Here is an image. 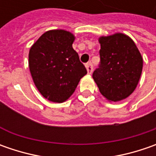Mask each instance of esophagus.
Returning a JSON list of instances; mask_svg holds the SVG:
<instances>
[{
    "label": "esophagus",
    "mask_w": 156,
    "mask_h": 156,
    "mask_svg": "<svg viewBox=\"0 0 156 156\" xmlns=\"http://www.w3.org/2000/svg\"><path fill=\"white\" fill-rule=\"evenodd\" d=\"M86 69H87V74L91 75L92 72H93V65H92V63L87 62V64H86Z\"/></svg>",
    "instance_id": "esophagus-1"
}]
</instances>
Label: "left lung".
Listing matches in <instances>:
<instances>
[{"instance_id": "left-lung-1", "label": "left lung", "mask_w": 156, "mask_h": 156, "mask_svg": "<svg viewBox=\"0 0 156 156\" xmlns=\"http://www.w3.org/2000/svg\"><path fill=\"white\" fill-rule=\"evenodd\" d=\"M99 68L93 78L105 98L118 101L134 92L142 71L143 61L131 38L123 34L102 36Z\"/></svg>"}]
</instances>
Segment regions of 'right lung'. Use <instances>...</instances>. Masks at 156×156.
Listing matches in <instances>:
<instances>
[{"label":"right lung","instance_id":"right-lung-1","mask_svg":"<svg viewBox=\"0 0 156 156\" xmlns=\"http://www.w3.org/2000/svg\"><path fill=\"white\" fill-rule=\"evenodd\" d=\"M75 36L57 29L44 33L34 44L28 55L33 81L46 99L61 103L75 92L87 74L72 44Z\"/></svg>","mask_w":156,"mask_h":156}]
</instances>
